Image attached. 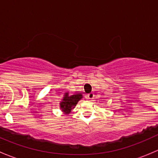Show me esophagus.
Returning a JSON list of instances; mask_svg holds the SVG:
<instances>
[{
  "label": "esophagus",
  "instance_id": "1",
  "mask_svg": "<svg viewBox=\"0 0 158 158\" xmlns=\"http://www.w3.org/2000/svg\"><path fill=\"white\" fill-rule=\"evenodd\" d=\"M94 96H95V95H94L93 92H90V93L88 94V95H87V97H88V98H89V100L93 99Z\"/></svg>",
  "mask_w": 158,
  "mask_h": 158
}]
</instances>
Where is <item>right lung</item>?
Segmentation results:
<instances>
[{
  "instance_id": "obj_1",
  "label": "right lung",
  "mask_w": 158,
  "mask_h": 158,
  "mask_svg": "<svg viewBox=\"0 0 158 158\" xmlns=\"http://www.w3.org/2000/svg\"><path fill=\"white\" fill-rule=\"evenodd\" d=\"M82 98V95L80 93L76 94V95H69V92H66L64 94V97L63 100L60 102V106L62 111L65 114H69L71 112L72 109L75 108L78 102Z\"/></svg>"
}]
</instances>
